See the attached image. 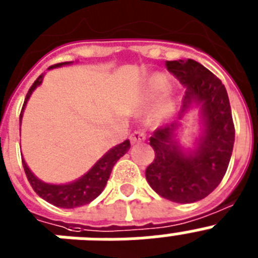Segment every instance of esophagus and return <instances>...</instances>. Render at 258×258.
<instances>
[{"instance_id": "1", "label": "esophagus", "mask_w": 258, "mask_h": 258, "mask_svg": "<svg viewBox=\"0 0 258 258\" xmlns=\"http://www.w3.org/2000/svg\"><path fill=\"white\" fill-rule=\"evenodd\" d=\"M131 139V143L132 144H136V143H142L145 140V134L143 131H135L130 136Z\"/></svg>"}]
</instances>
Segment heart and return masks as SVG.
<instances>
[{"instance_id":"obj_1","label":"heart","mask_w":258,"mask_h":258,"mask_svg":"<svg viewBox=\"0 0 258 258\" xmlns=\"http://www.w3.org/2000/svg\"><path fill=\"white\" fill-rule=\"evenodd\" d=\"M169 88L170 80L166 75H163L161 73L152 74L145 80L144 84L140 88V92H139V105L143 109H149V107L154 106L156 102L162 98V96L169 91ZM175 97L171 95H167L154 107L153 116L156 119H163V118H167V116L171 115L175 111Z\"/></svg>"}]
</instances>
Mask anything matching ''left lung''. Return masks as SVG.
Segmentation results:
<instances>
[{"label": "left lung", "instance_id": "1", "mask_svg": "<svg viewBox=\"0 0 258 258\" xmlns=\"http://www.w3.org/2000/svg\"><path fill=\"white\" fill-rule=\"evenodd\" d=\"M185 88L178 120L157 128L149 138L154 161L145 176L153 191L178 204H191L212 194L221 183L231 158L235 128L227 91L207 67L194 59L167 61ZM199 110L201 128L191 147L180 143L181 120Z\"/></svg>", "mask_w": 258, "mask_h": 258}]
</instances>
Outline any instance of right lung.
<instances>
[{
  "instance_id": "obj_1",
  "label": "right lung",
  "mask_w": 258,
  "mask_h": 258,
  "mask_svg": "<svg viewBox=\"0 0 258 258\" xmlns=\"http://www.w3.org/2000/svg\"><path fill=\"white\" fill-rule=\"evenodd\" d=\"M71 63H74V61L62 62V63L50 66L48 70H53V69H57V67H62ZM44 76H45V73L41 74L35 80V83H33L32 87L30 88L28 93H27L23 107H22L19 123H22V116H23V111L26 109L27 102L30 100L33 91L37 87L41 86ZM130 147H131L130 140H124L120 144L110 148L100 160L96 161L95 165L86 174H83L80 178L75 179L73 182L63 183V184H53V183L44 182V180L37 178L31 171L23 157H22V161H23V167L24 171H26L27 179H28V182L32 185L36 194L39 195L41 199L48 201L49 204H53L54 207L64 208V209H74V208L89 204L104 191V188L107 183V179L110 176V172L113 170L114 165H115L116 161L119 160L120 157H123L128 152Z\"/></svg>"
}]
</instances>
